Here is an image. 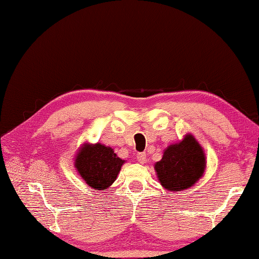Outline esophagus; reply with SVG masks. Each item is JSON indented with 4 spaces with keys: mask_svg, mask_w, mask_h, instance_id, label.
<instances>
[{
    "mask_svg": "<svg viewBox=\"0 0 259 259\" xmlns=\"http://www.w3.org/2000/svg\"><path fill=\"white\" fill-rule=\"evenodd\" d=\"M137 160L139 163H145L146 162V153H138Z\"/></svg>",
    "mask_w": 259,
    "mask_h": 259,
    "instance_id": "obj_1",
    "label": "esophagus"
}]
</instances>
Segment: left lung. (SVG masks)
Masks as SVG:
<instances>
[{"label": "left lung", "mask_w": 259, "mask_h": 259, "mask_svg": "<svg viewBox=\"0 0 259 259\" xmlns=\"http://www.w3.org/2000/svg\"><path fill=\"white\" fill-rule=\"evenodd\" d=\"M205 155L200 144L191 134L179 143L165 148L154 169L165 190L181 192L191 187L203 176Z\"/></svg>", "instance_id": "8db88e82"}]
</instances>
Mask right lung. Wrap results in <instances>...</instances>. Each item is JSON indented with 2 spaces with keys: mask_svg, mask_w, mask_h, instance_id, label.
Listing matches in <instances>:
<instances>
[{
  "mask_svg": "<svg viewBox=\"0 0 259 259\" xmlns=\"http://www.w3.org/2000/svg\"><path fill=\"white\" fill-rule=\"evenodd\" d=\"M124 160L113 148L102 144H84L75 156V168L88 185L97 191L106 190L115 182Z\"/></svg>",
  "mask_w": 259,
  "mask_h": 259,
  "instance_id": "obj_1",
  "label": "right lung"
}]
</instances>
